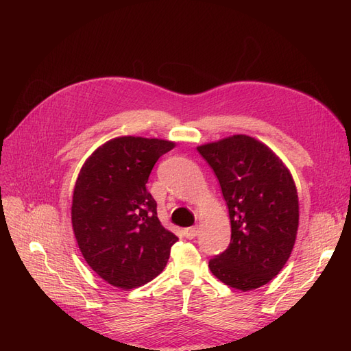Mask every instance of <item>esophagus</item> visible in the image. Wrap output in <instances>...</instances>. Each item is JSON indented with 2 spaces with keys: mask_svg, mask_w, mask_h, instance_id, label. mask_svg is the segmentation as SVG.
Listing matches in <instances>:
<instances>
[{
  "mask_svg": "<svg viewBox=\"0 0 351 351\" xmlns=\"http://www.w3.org/2000/svg\"><path fill=\"white\" fill-rule=\"evenodd\" d=\"M197 232H199L197 227H189V228L184 230V236H186V239L192 240V239H195L197 236Z\"/></svg>",
  "mask_w": 351,
  "mask_h": 351,
  "instance_id": "1",
  "label": "esophagus"
}]
</instances>
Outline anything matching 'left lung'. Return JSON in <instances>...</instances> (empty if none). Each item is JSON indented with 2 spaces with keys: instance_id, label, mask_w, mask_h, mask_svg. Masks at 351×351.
<instances>
[{
  "instance_id": "left-lung-1",
  "label": "left lung",
  "mask_w": 351,
  "mask_h": 351,
  "mask_svg": "<svg viewBox=\"0 0 351 351\" xmlns=\"http://www.w3.org/2000/svg\"><path fill=\"white\" fill-rule=\"evenodd\" d=\"M218 178L230 222L228 247L209 261L224 284L249 291L289 261L299 227V199L289 169L268 146L236 134L197 147Z\"/></svg>"
}]
</instances>
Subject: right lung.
<instances>
[{
    "label": "right lung",
    "instance_id": "add662e5",
    "mask_svg": "<svg viewBox=\"0 0 351 351\" xmlns=\"http://www.w3.org/2000/svg\"><path fill=\"white\" fill-rule=\"evenodd\" d=\"M173 142L117 137L95 151L80 169L71 222L84 261L101 278L130 290L162 272L178 240L162 227L146 183Z\"/></svg>",
    "mask_w": 351,
    "mask_h": 351
}]
</instances>
